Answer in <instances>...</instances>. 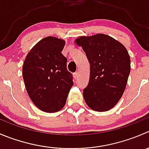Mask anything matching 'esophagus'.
Returning <instances> with one entry per match:
<instances>
[{
	"label": "esophagus",
	"instance_id": "obj_1",
	"mask_svg": "<svg viewBox=\"0 0 149 149\" xmlns=\"http://www.w3.org/2000/svg\"><path fill=\"white\" fill-rule=\"evenodd\" d=\"M73 78H74L75 79H76L78 78V72H75L74 73H73Z\"/></svg>",
	"mask_w": 149,
	"mask_h": 149
}]
</instances>
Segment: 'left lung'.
Here are the masks:
<instances>
[{
	"mask_svg": "<svg viewBox=\"0 0 149 149\" xmlns=\"http://www.w3.org/2000/svg\"><path fill=\"white\" fill-rule=\"evenodd\" d=\"M86 53L90 76L83 95L86 105L106 111L122 97L130 73V58L123 44L105 34L81 36L76 40Z\"/></svg>",
	"mask_w": 149,
	"mask_h": 149,
	"instance_id": "obj_1",
	"label": "left lung"
}]
</instances>
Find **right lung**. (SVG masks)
Listing matches in <instances>:
<instances>
[{"instance_id":"obj_1","label":"right lung","mask_w":149,"mask_h":149,"mask_svg":"<svg viewBox=\"0 0 149 149\" xmlns=\"http://www.w3.org/2000/svg\"><path fill=\"white\" fill-rule=\"evenodd\" d=\"M65 41L49 36L29 52L22 67V76L29 97L36 106L47 113L64 107L73 85L67 70V58L62 54Z\"/></svg>"}]
</instances>
